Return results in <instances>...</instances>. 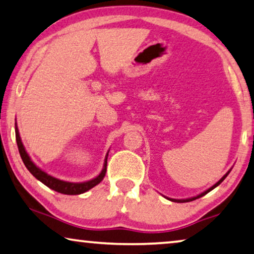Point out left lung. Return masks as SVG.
<instances>
[{"instance_id":"left-lung-1","label":"left lung","mask_w":254,"mask_h":254,"mask_svg":"<svg viewBox=\"0 0 254 254\" xmlns=\"http://www.w3.org/2000/svg\"><path fill=\"white\" fill-rule=\"evenodd\" d=\"M229 172H230V170H229V171H228V172H227V173H226V175H225L224 177H222V178H221V179H220V180H219V181H218V183H217V184H214V185H213V186H212V187H210L209 189H207V190H205V191H203V192H202V194H199V195H197V196H194V197H190V198H186V199H175V198H168V199H170V200H172V202H177V203H186V202H191V200H195L196 198H199V197H202V196H204V195H206V194H207V192H209V191H211V190H212V189H214L215 187H218V186H219V185H220V184L222 183V181H224V180L226 179V177L229 175Z\"/></svg>"}]
</instances>
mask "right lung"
<instances>
[{"instance_id": "add662e5", "label": "right lung", "mask_w": 254, "mask_h": 254, "mask_svg": "<svg viewBox=\"0 0 254 254\" xmlns=\"http://www.w3.org/2000/svg\"><path fill=\"white\" fill-rule=\"evenodd\" d=\"M16 140H17L19 154H20L21 160H22V162H24V164H25L26 168H27L28 171L32 173V175L35 177L37 180H40L41 183L44 184L45 186L51 188V189H54V190L58 191V192H62V194H65V195L83 194V192L88 191L89 189L93 188L94 186H97V185L104 179V177L106 175V171H107L108 153L106 154L103 170H101L99 176L93 178V179H91L89 181H84V183H68V181L57 179V178L48 175L47 172H44L43 170H41L39 166H36L35 164H34V162L30 160L29 155L27 154V151H26L25 147L21 142L20 135H19V130H18L17 123H16Z\"/></svg>"}]
</instances>
